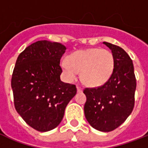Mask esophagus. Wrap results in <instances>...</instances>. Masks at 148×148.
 Here are the masks:
<instances>
[{"instance_id":"1","label":"esophagus","mask_w":148,"mask_h":148,"mask_svg":"<svg viewBox=\"0 0 148 148\" xmlns=\"http://www.w3.org/2000/svg\"><path fill=\"white\" fill-rule=\"evenodd\" d=\"M77 92L81 93L83 91V88L80 87V86H77Z\"/></svg>"}]
</instances>
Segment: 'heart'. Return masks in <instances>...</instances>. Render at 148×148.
<instances>
[{"mask_svg": "<svg viewBox=\"0 0 148 148\" xmlns=\"http://www.w3.org/2000/svg\"><path fill=\"white\" fill-rule=\"evenodd\" d=\"M61 67L70 81L76 79L81 71V80L86 85L100 87L112 75L114 59L108 50L92 47L71 53L67 60L61 62Z\"/></svg>", "mask_w": 148, "mask_h": 148, "instance_id": "heart-1", "label": "heart"}]
</instances>
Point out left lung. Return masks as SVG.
Masks as SVG:
<instances>
[{"label":"left lung","instance_id":"1","mask_svg":"<svg viewBox=\"0 0 148 148\" xmlns=\"http://www.w3.org/2000/svg\"><path fill=\"white\" fill-rule=\"evenodd\" d=\"M103 43L112 52L114 71L103 85L84 90L87 97L84 110L90 126L109 132L123 124L132 112L136 78L133 62L126 51L110 43Z\"/></svg>","mask_w":148,"mask_h":148}]
</instances>
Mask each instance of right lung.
Here are the masks:
<instances>
[{
    "mask_svg": "<svg viewBox=\"0 0 148 148\" xmlns=\"http://www.w3.org/2000/svg\"><path fill=\"white\" fill-rule=\"evenodd\" d=\"M65 51L60 43L38 40L22 51L15 64L11 78L15 109L40 132L59 125L77 93L76 86L60 81V60Z\"/></svg>",
    "mask_w": 148,
    "mask_h": 148,
    "instance_id": "right-lung-1",
    "label": "right lung"
}]
</instances>
